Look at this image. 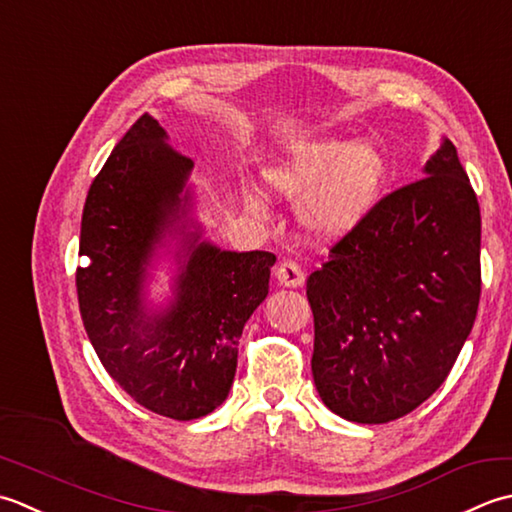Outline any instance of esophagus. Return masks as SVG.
I'll return each mask as SVG.
<instances>
[{"label":"esophagus","instance_id":"esophagus-1","mask_svg":"<svg viewBox=\"0 0 512 512\" xmlns=\"http://www.w3.org/2000/svg\"><path fill=\"white\" fill-rule=\"evenodd\" d=\"M276 278H278V283L285 287H300L302 283H305V271H302V267L296 263V260L287 258L278 265Z\"/></svg>","mask_w":512,"mask_h":512}]
</instances>
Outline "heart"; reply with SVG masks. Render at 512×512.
<instances>
[{
    "mask_svg": "<svg viewBox=\"0 0 512 512\" xmlns=\"http://www.w3.org/2000/svg\"><path fill=\"white\" fill-rule=\"evenodd\" d=\"M267 181L276 192L300 198V216L322 236H342L360 225L382 194L387 161L373 143L329 139L300 145Z\"/></svg>",
    "mask_w": 512,
    "mask_h": 512,
    "instance_id": "b5f03b06",
    "label": "heart"
}]
</instances>
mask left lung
Masks as SVG:
<instances>
[{
    "label": "left lung",
    "instance_id": "obj_1",
    "mask_svg": "<svg viewBox=\"0 0 512 512\" xmlns=\"http://www.w3.org/2000/svg\"><path fill=\"white\" fill-rule=\"evenodd\" d=\"M382 196L307 278L311 373L333 413L384 424L440 389L482 294V216L451 141Z\"/></svg>",
    "mask_w": 512,
    "mask_h": 512
}]
</instances>
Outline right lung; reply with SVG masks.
Wrapping results in <instances>:
<instances>
[{
  "mask_svg": "<svg viewBox=\"0 0 512 512\" xmlns=\"http://www.w3.org/2000/svg\"><path fill=\"white\" fill-rule=\"evenodd\" d=\"M192 161L141 114L92 181L81 216L77 296L103 367L145 409L196 420L221 404L236 373V340L269 294L271 252L190 245L174 305L141 307L143 271L161 229L179 218ZM196 241V238H194Z\"/></svg>",
  "mask_w": 512,
  "mask_h": 512,
  "instance_id": "obj_1",
  "label": "right lung"
}]
</instances>
